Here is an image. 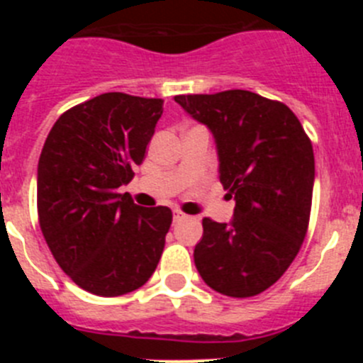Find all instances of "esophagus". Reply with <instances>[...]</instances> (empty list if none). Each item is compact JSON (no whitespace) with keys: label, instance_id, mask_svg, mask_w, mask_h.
<instances>
[{"label":"esophagus","instance_id":"obj_1","mask_svg":"<svg viewBox=\"0 0 363 363\" xmlns=\"http://www.w3.org/2000/svg\"><path fill=\"white\" fill-rule=\"evenodd\" d=\"M185 218H187V216H185L182 211H174V214H172V220H174V221H182V220H185Z\"/></svg>","mask_w":363,"mask_h":363}]
</instances>
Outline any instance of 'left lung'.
I'll return each mask as SVG.
<instances>
[{"label": "left lung", "mask_w": 363, "mask_h": 363, "mask_svg": "<svg viewBox=\"0 0 363 363\" xmlns=\"http://www.w3.org/2000/svg\"><path fill=\"white\" fill-rule=\"evenodd\" d=\"M216 140L220 182L234 218H203L194 264L211 289L233 298L264 293L296 258L314 185L313 143L293 111L251 91L174 96Z\"/></svg>", "instance_id": "left-lung-1"}]
</instances>
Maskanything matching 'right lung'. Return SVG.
Listing matches in <instances>:
<instances>
[{
	"label": "right lung",
	"mask_w": 363,
	"mask_h": 363,
	"mask_svg": "<svg viewBox=\"0 0 363 363\" xmlns=\"http://www.w3.org/2000/svg\"><path fill=\"white\" fill-rule=\"evenodd\" d=\"M163 99L105 92L69 108L38 163V218L57 265L82 289L121 296L147 284L172 223L169 207H140L129 192Z\"/></svg>",
	"instance_id": "obj_1"
}]
</instances>
